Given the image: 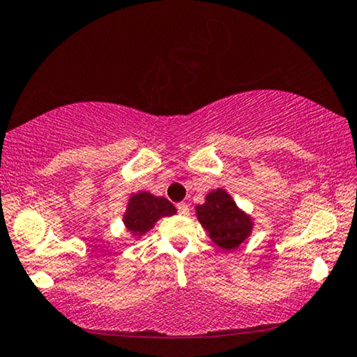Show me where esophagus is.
<instances>
[{
	"label": "esophagus",
	"mask_w": 357,
	"mask_h": 357,
	"mask_svg": "<svg viewBox=\"0 0 357 357\" xmlns=\"http://www.w3.org/2000/svg\"><path fill=\"white\" fill-rule=\"evenodd\" d=\"M178 212L181 213V215H184V217H185V215H189V205L188 204H178Z\"/></svg>",
	"instance_id": "34e87169"
}]
</instances>
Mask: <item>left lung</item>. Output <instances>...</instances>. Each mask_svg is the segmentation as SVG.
I'll use <instances>...</instances> for the list:
<instances>
[{
    "mask_svg": "<svg viewBox=\"0 0 357 357\" xmlns=\"http://www.w3.org/2000/svg\"><path fill=\"white\" fill-rule=\"evenodd\" d=\"M195 215L218 248L234 250L249 239L254 218L234 202L227 189L218 188L205 195V202L195 207Z\"/></svg>",
    "mask_w": 357,
    "mask_h": 357,
    "instance_id": "obj_1",
    "label": "left lung"
}]
</instances>
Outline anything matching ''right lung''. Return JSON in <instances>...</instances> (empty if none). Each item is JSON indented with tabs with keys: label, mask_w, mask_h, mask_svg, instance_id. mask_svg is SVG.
Returning <instances> with one entry per match:
<instances>
[{
	"label": "right lung",
	"mask_w": 357,
	"mask_h": 357,
	"mask_svg": "<svg viewBox=\"0 0 357 357\" xmlns=\"http://www.w3.org/2000/svg\"><path fill=\"white\" fill-rule=\"evenodd\" d=\"M174 213L176 207L168 199L158 197L147 190H139L137 194H130L123 223L124 228L139 239L147 234L160 218L172 217Z\"/></svg>",
	"instance_id": "1"
}]
</instances>
